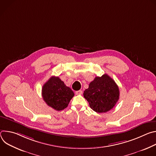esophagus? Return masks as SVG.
Masks as SVG:
<instances>
[{
	"label": "esophagus",
	"instance_id": "obj_1",
	"mask_svg": "<svg viewBox=\"0 0 156 156\" xmlns=\"http://www.w3.org/2000/svg\"><path fill=\"white\" fill-rule=\"evenodd\" d=\"M75 94H77V95H79V94H83V91L81 90H79V91H77L75 92Z\"/></svg>",
	"mask_w": 156,
	"mask_h": 156
}]
</instances>
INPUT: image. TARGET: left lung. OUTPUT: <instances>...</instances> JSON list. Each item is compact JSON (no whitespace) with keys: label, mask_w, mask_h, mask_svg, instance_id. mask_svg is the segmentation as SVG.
Wrapping results in <instances>:
<instances>
[{"label":"left lung","mask_w":156,"mask_h":156,"mask_svg":"<svg viewBox=\"0 0 156 156\" xmlns=\"http://www.w3.org/2000/svg\"><path fill=\"white\" fill-rule=\"evenodd\" d=\"M84 98L90 107L98 113H104L112 109L117 102L120 91L115 81L108 75L96 76L84 91Z\"/></svg>","instance_id":"left-lung-1"}]
</instances>
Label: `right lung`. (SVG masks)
Here are the masks:
<instances>
[{"label": "right lung", "instance_id": "right-lung-1", "mask_svg": "<svg viewBox=\"0 0 156 156\" xmlns=\"http://www.w3.org/2000/svg\"><path fill=\"white\" fill-rule=\"evenodd\" d=\"M42 96L48 106L60 111L68 106L74 93L58 77L53 76L43 85Z\"/></svg>", "mask_w": 156, "mask_h": 156}]
</instances>
